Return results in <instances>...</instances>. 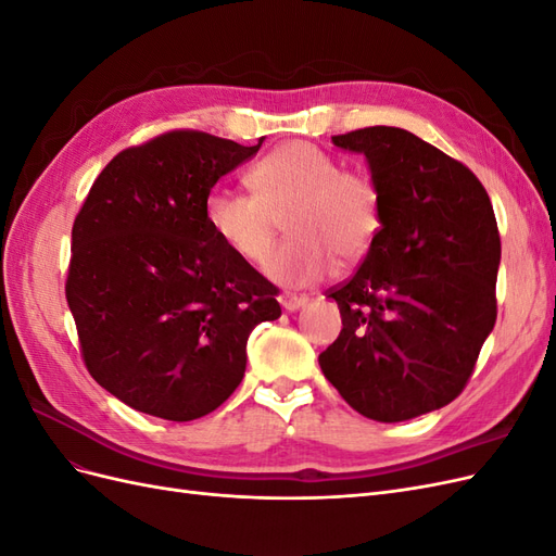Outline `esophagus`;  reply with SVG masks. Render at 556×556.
<instances>
[{
    "mask_svg": "<svg viewBox=\"0 0 556 556\" xmlns=\"http://www.w3.org/2000/svg\"><path fill=\"white\" fill-rule=\"evenodd\" d=\"M278 301H280V306H282L285 311H288V313H294V311L304 308V306L308 304V296H296V294L285 292V294H280V296H278Z\"/></svg>",
    "mask_w": 556,
    "mask_h": 556,
    "instance_id": "obj_1",
    "label": "esophagus"
}]
</instances>
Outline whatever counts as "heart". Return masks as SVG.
Returning <instances> with one entry per match:
<instances>
[{
  "instance_id": "1",
  "label": "heart",
  "mask_w": 556,
  "mask_h": 556,
  "mask_svg": "<svg viewBox=\"0 0 556 556\" xmlns=\"http://www.w3.org/2000/svg\"><path fill=\"white\" fill-rule=\"evenodd\" d=\"M251 194L213 188L204 215L233 255L260 262L280 220L292 237L264 262L282 288H306L325 278L339 257L355 264L368 255L382 227V199L371 176L343 172L341 162L308 141L282 143L248 174Z\"/></svg>"
}]
</instances>
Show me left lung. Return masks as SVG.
<instances>
[{
    "label": "left lung",
    "mask_w": 556,
    "mask_h": 556,
    "mask_svg": "<svg viewBox=\"0 0 556 556\" xmlns=\"http://www.w3.org/2000/svg\"><path fill=\"white\" fill-rule=\"evenodd\" d=\"M331 141L366 157L382 227L357 274L329 292L343 329L319 368L364 417L403 422L459 396L494 329V208L473 172L406 129Z\"/></svg>",
    "instance_id": "1"
}]
</instances>
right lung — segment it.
<instances>
[{
	"label": "right lung",
	"mask_w": 556,
	"mask_h": 556,
	"mask_svg": "<svg viewBox=\"0 0 556 556\" xmlns=\"http://www.w3.org/2000/svg\"><path fill=\"white\" fill-rule=\"evenodd\" d=\"M257 146L169 131L115 155L74 220L66 304L90 376L129 408L190 422L231 396L276 288L211 231L213 185Z\"/></svg>",
	"instance_id": "obj_1"
}]
</instances>
